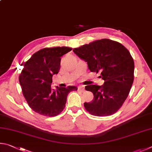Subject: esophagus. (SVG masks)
I'll return each mask as SVG.
<instances>
[{
	"instance_id": "34e87169",
	"label": "esophagus",
	"mask_w": 152,
	"mask_h": 152,
	"mask_svg": "<svg viewBox=\"0 0 152 152\" xmlns=\"http://www.w3.org/2000/svg\"><path fill=\"white\" fill-rule=\"evenodd\" d=\"M78 91L81 92H83L85 91V87L83 86H79L78 87Z\"/></svg>"
}]
</instances>
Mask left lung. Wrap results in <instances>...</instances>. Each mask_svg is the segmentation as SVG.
I'll list each match as a JSON object with an SVG mask.
<instances>
[{"instance_id": "8db88e82", "label": "left lung", "mask_w": 152, "mask_h": 152, "mask_svg": "<svg viewBox=\"0 0 152 152\" xmlns=\"http://www.w3.org/2000/svg\"><path fill=\"white\" fill-rule=\"evenodd\" d=\"M73 52L87 63L91 72H101L103 86L90 85L87 91L94 94V99L84 103L93 115H111L119 110L128 96L134 78V61L124 45L103 39L73 49Z\"/></svg>"}]
</instances>
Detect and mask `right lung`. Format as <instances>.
I'll list each match as a JSON object with an SVG mask.
<instances>
[{"label":"right lung","mask_w":152,"mask_h":152,"mask_svg":"<svg viewBox=\"0 0 152 152\" xmlns=\"http://www.w3.org/2000/svg\"><path fill=\"white\" fill-rule=\"evenodd\" d=\"M71 48H45L34 53L24 65L19 82L24 97L32 110L40 115L54 117L65 107L69 93L77 87H51L53 75L60 69L61 57Z\"/></svg>","instance_id":"add662e5"}]
</instances>
